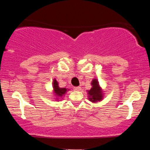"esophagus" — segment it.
Wrapping results in <instances>:
<instances>
[{
    "instance_id": "34e87169",
    "label": "esophagus",
    "mask_w": 150,
    "mask_h": 150,
    "mask_svg": "<svg viewBox=\"0 0 150 150\" xmlns=\"http://www.w3.org/2000/svg\"><path fill=\"white\" fill-rule=\"evenodd\" d=\"M74 89H75V91H79L81 90V87L80 86H77V87H75L74 88Z\"/></svg>"
}]
</instances>
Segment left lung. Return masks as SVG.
<instances>
[{"instance_id": "1", "label": "left lung", "mask_w": 150, "mask_h": 150, "mask_svg": "<svg viewBox=\"0 0 150 150\" xmlns=\"http://www.w3.org/2000/svg\"><path fill=\"white\" fill-rule=\"evenodd\" d=\"M91 85L92 88L91 90L88 91L89 100L93 103H97V101L102 100L103 97V91L99 84L98 80L97 79H93Z\"/></svg>"}]
</instances>
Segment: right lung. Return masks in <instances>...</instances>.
Instances as JSON below:
<instances>
[{"label":"right lung","instance_id":"obj_1","mask_svg":"<svg viewBox=\"0 0 150 150\" xmlns=\"http://www.w3.org/2000/svg\"><path fill=\"white\" fill-rule=\"evenodd\" d=\"M53 92H54L55 95L56 96V99L58 100L59 98H62L64 95H65L66 93L69 91V89L66 88H59L58 86V82L55 79H53Z\"/></svg>","mask_w":150,"mask_h":150}]
</instances>
